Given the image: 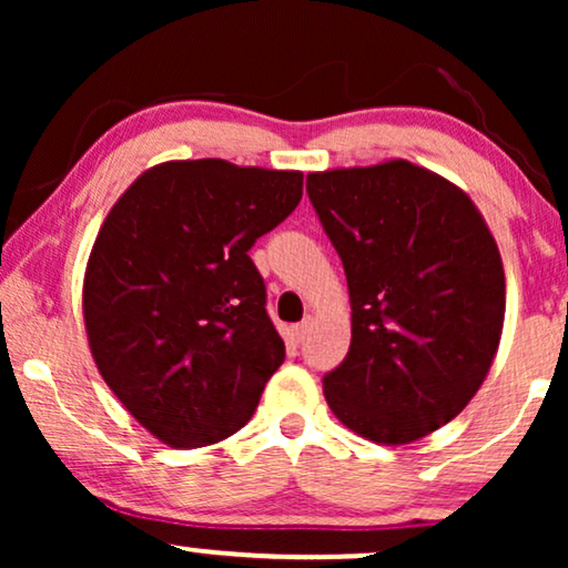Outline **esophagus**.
<instances>
[{
  "label": "esophagus",
  "mask_w": 568,
  "mask_h": 568,
  "mask_svg": "<svg viewBox=\"0 0 568 568\" xmlns=\"http://www.w3.org/2000/svg\"><path fill=\"white\" fill-rule=\"evenodd\" d=\"M310 325H313V317H305V321H302V323L292 325V338H294V341L305 338L307 331H310Z\"/></svg>",
  "instance_id": "1"
}]
</instances>
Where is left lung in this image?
<instances>
[{"instance_id": "8db88e82", "label": "left lung", "mask_w": 568, "mask_h": 568, "mask_svg": "<svg viewBox=\"0 0 568 568\" xmlns=\"http://www.w3.org/2000/svg\"><path fill=\"white\" fill-rule=\"evenodd\" d=\"M346 271L352 346L323 377L333 414L406 445L460 414L504 325L501 255L460 189L406 160L307 175Z\"/></svg>"}]
</instances>
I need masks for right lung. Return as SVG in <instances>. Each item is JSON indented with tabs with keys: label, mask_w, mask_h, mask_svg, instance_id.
Here are the masks:
<instances>
[{
	"label": "right lung",
	"mask_w": 568,
	"mask_h": 568,
	"mask_svg": "<svg viewBox=\"0 0 568 568\" xmlns=\"http://www.w3.org/2000/svg\"><path fill=\"white\" fill-rule=\"evenodd\" d=\"M302 199V173L165 162L115 201L84 274V325L108 387L170 447L243 429L284 341L251 247Z\"/></svg>",
	"instance_id": "obj_1"
}]
</instances>
